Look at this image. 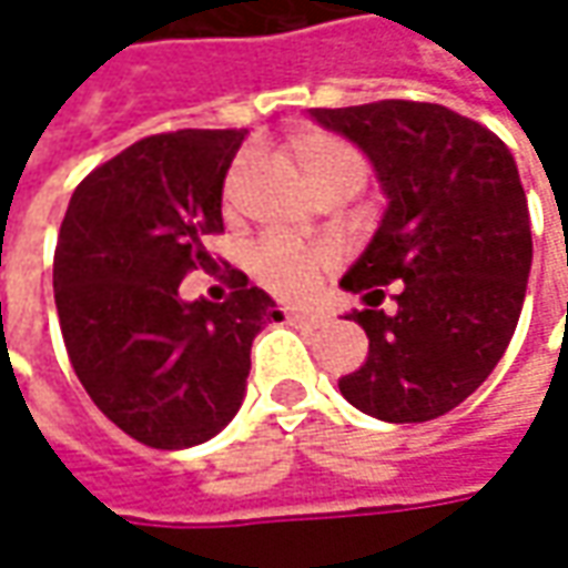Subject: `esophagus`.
Here are the masks:
<instances>
[{
  "instance_id": "1",
  "label": "esophagus",
  "mask_w": 568,
  "mask_h": 568,
  "mask_svg": "<svg viewBox=\"0 0 568 568\" xmlns=\"http://www.w3.org/2000/svg\"><path fill=\"white\" fill-rule=\"evenodd\" d=\"M285 321L292 323V326H311V323H317V317L304 314V311H285Z\"/></svg>"
}]
</instances>
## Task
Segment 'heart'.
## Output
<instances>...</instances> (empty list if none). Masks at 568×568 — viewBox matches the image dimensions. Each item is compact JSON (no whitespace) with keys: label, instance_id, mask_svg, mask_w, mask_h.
I'll use <instances>...</instances> for the list:
<instances>
[{"label":"heart","instance_id":"b5f03b06","mask_svg":"<svg viewBox=\"0 0 568 568\" xmlns=\"http://www.w3.org/2000/svg\"><path fill=\"white\" fill-rule=\"evenodd\" d=\"M288 153L295 156L304 179L311 182V187L317 194L336 185H348L358 191L364 175H367V163H364L362 150L355 148V144H348L339 134H333V131L302 128V131H295L288 138ZM242 172H245V160L232 169L225 194L235 191ZM336 257H339V251L329 242L307 245V242L288 239V235H266L264 242H257L254 251H251L247 270L276 298L298 302V298L314 292V285L321 283V273L336 264Z\"/></svg>","mask_w":568,"mask_h":568}]
</instances>
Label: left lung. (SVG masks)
<instances>
[{
    "instance_id": "8db88e82",
    "label": "left lung",
    "mask_w": 568,
    "mask_h": 568,
    "mask_svg": "<svg viewBox=\"0 0 568 568\" xmlns=\"http://www.w3.org/2000/svg\"><path fill=\"white\" fill-rule=\"evenodd\" d=\"M371 156L389 206L343 276L364 292L348 321L367 362L339 381L364 415L440 418L497 367L516 333L531 270V220L516 160L490 128L440 103L377 100L311 109ZM394 285L393 312L379 307Z\"/></svg>"
}]
</instances>
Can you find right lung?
I'll return each mask as SVG.
<instances>
[{"label": "right lung", "instance_id": "add662e5", "mask_svg": "<svg viewBox=\"0 0 568 568\" xmlns=\"http://www.w3.org/2000/svg\"><path fill=\"white\" fill-rule=\"evenodd\" d=\"M245 128L150 134L71 194L52 257L69 362L93 405L150 449L210 440L245 399L251 343L280 321L264 288L225 266L223 304L182 302L191 270H213L223 182Z\"/></svg>", "mask_w": 568, "mask_h": 568}]
</instances>
